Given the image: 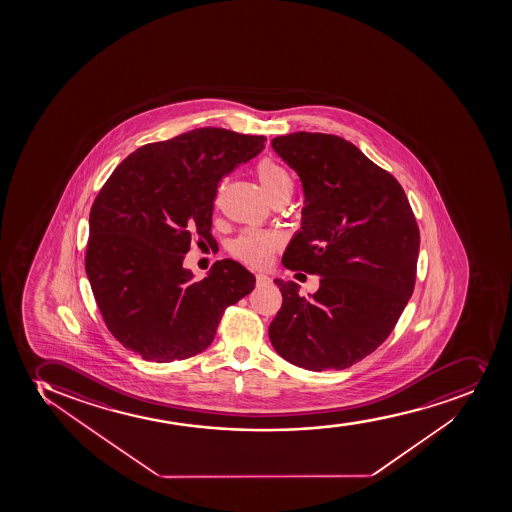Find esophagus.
<instances>
[{
  "label": "esophagus",
  "instance_id": "esophagus-1",
  "mask_svg": "<svg viewBox=\"0 0 512 512\" xmlns=\"http://www.w3.org/2000/svg\"><path fill=\"white\" fill-rule=\"evenodd\" d=\"M255 279H257V286H264V284H270L269 275L257 274L255 275Z\"/></svg>",
  "mask_w": 512,
  "mask_h": 512
}]
</instances>
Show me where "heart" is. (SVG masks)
<instances>
[{
	"mask_svg": "<svg viewBox=\"0 0 512 512\" xmlns=\"http://www.w3.org/2000/svg\"><path fill=\"white\" fill-rule=\"evenodd\" d=\"M255 172L265 193L272 201L282 196L291 198L294 181L284 165L274 159H262L255 165ZM277 248V238L265 231L248 230L231 245V252L245 264L265 265Z\"/></svg>",
	"mask_w": 512,
	"mask_h": 512,
	"instance_id": "obj_1",
	"label": "heart"
}]
</instances>
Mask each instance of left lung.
Masks as SVG:
<instances>
[{
	"label": "left lung",
	"instance_id": "1",
	"mask_svg": "<svg viewBox=\"0 0 512 512\" xmlns=\"http://www.w3.org/2000/svg\"><path fill=\"white\" fill-rule=\"evenodd\" d=\"M272 149L304 191L301 230L282 264L321 277L308 299L275 279L282 308L269 326L272 347L301 369H347L384 343L413 294L418 223L396 177L345 138L289 133Z\"/></svg>",
	"mask_w": 512,
	"mask_h": 512
}]
</instances>
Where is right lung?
<instances>
[{
    "instance_id": "add662e5",
    "label": "right lung",
    "mask_w": 512,
    "mask_h": 512,
    "mask_svg": "<svg viewBox=\"0 0 512 512\" xmlns=\"http://www.w3.org/2000/svg\"><path fill=\"white\" fill-rule=\"evenodd\" d=\"M265 137L196 128L123 160L89 213L86 274L111 335L150 362L184 360L215 338L221 316L255 287L235 260L194 281V233L213 242L221 179L264 150Z\"/></svg>"
}]
</instances>
